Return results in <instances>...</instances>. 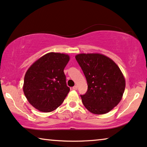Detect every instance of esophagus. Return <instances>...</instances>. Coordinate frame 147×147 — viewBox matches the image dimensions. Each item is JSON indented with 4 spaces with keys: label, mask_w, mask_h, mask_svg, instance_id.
I'll use <instances>...</instances> for the list:
<instances>
[{
    "label": "esophagus",
    "mask_w": 147,
    "mask_h": 147,
    "mask_svg": "<svg viewBox=\"0 0 147 147\" xmlns=\"http://www.w3.org/2000/svg\"><path fill=\"white\" fill-rule=\"evenodd\" d=\"M72 88H73V90H77L78 89V86H74Z\"/></svg>",
    "instance_id": "34e87169"
}]
</instances>
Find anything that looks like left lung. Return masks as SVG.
Listing matches in <instances>:
<instances>
[{
    "instance_id": "8db88e82",
    "label": "left lung",
    "mask_w": 147,
    "mask_h": 147,
    "mask_svg": "<svg viewBox=\"0 0 147 147\" xmlns=\"http://www.w3.org/2000/svg\"><path fill=\"white\" fill-rule=\"evenodd\" d=\"M76 59L88 84L80 95L86 108L94 114H105L117 105L124 92L125 81L115 62L101 54H79Z\"/></svg>"
}]
</instances>
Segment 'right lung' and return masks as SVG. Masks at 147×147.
Returning <instances> with one entry per match:
<instances>
[{
  "mask_svg": "<svg viewBox=\"0 0 147 147\" xmlns=\"http://www.w3.org/2000/svg\"><path fill=\"white\" fill-rule=\"evenodd\" d=\"M69 61V55L49 53L28 69L23 90L28 101L36 109L51 112L63 102L70 90L63 71Z\"/></svg>",
  "mask_w": 147,
  "mask_h": 147,
  "instance_id": "right-lung-1",
  "label": "right lung"
}]
</instances>
